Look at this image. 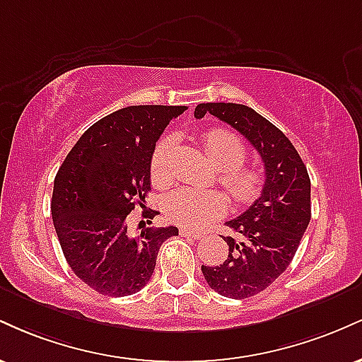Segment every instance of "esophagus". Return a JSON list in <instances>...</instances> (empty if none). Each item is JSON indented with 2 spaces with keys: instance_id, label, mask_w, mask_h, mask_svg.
<instances>
[{
  "instance_id": "esophagus-1",
  "label": "esophagus",
  "mask_w": 362,
  "mask_h": 362,
  "mask_svg": "<svg viewBox=\"0 0 362 362\" xmlns=\"http://www.w3.org/2000/svg\"><path fill=\"white\" fill-rule=\"evenodd\" d=\"M180 235H182V236H185V238H194V240L202 238V233H201V231L189 230V228H182V230H180Z\"/></svg>"
}]
</instances>
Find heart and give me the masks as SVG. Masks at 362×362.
I'll return each mask as SVG.
<instances>
[{
  "label": "heart",
  "mask_w": 362,
  "mask_h": 362,
  "mask_svg": "<svg viewBox=\"0 0 362 362\" xmlns=\"http://www.w3.org/2000/svg\"><path fill=\"white\" fill-rule=\"evenodd\" d=\"M207 156L219 168V182L236 202H250L259 197L264 178L257 168L245 167L247 156L242 138L224 127H214L204 134ZM173 139L163 138L156 143L149 160V175L156 185L170 180V156ZM226 209V199L219 190H202L194 187H178L163 199V211L170 221L182 226L199 228L218 218Z\"/></svg>",
  "instance_id": "b5f03b06"
}]
</instances>
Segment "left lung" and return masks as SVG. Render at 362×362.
<instances>
[{"label":"left lung","instance_id":"8db88e82","mask_svg":"<svg viewBox=\"0 0 362 362\" xmlns=\"http://www.w3.org/2000/svg\"><path fill=\"white\" fill-rule=\"evenodd\" d=\"M206 114L230 124L259 151L265 184L260 197L226 226L230 250L223 264L202 265L207 284L221 296L245 300L272 284L293 260L311 218L308 170L284 132L240 103H199L195 119Z\"/></svg>","mask_w":362,"mask_h":362}]
</instances>
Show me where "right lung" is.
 I'll use <instances>...</instances> for the list:
<instances>
[{"mask_svg": "<svg viewBox=\"0 0 362 362\" xmlns=\"http://www.w3.org/2000/svg\"><path fill=\"white\" fill-rule=\"evenodd\" d=\"M185 105H131L95 122L54 178L51 213L62 253L80 279L105 296H129L151 279L175 226L127 235V214L151 190L149 160ZM156 211H144L153 219Z\"/></svg>", "mask_w": 362, "mask_h": 362, "instance_id": "right-lung-1", "label": "right lung"}]
</instances>
